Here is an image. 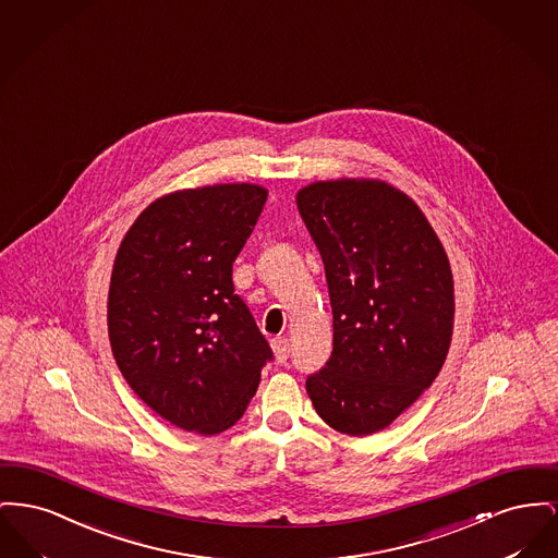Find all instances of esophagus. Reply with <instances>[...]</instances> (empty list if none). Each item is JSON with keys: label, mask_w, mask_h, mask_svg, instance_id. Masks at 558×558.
Segmentation results:
<instances>
[{"label": "esophagus", "mask_w": 558, "mask_h": 558, "mask_svg": "<svg viewBox=\"0 0 558 558\" xmlns=\"http://www.w3.org/2000/svg\"><path fill=\"white\" fill-rule=\"evenodd\" d=\"M270 349L275 352V359H277L279 363H283V361H288V356H290V340H288L286 336H277V338L270 340Z\"/></svg>", "instance_id": "1"}]
</instances>
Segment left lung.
<instances>
[{
	"instance_id": "left-lung-1",
	"label": "left lung",
	"mask_w": 558,
	"mask_h": 558,
	"mask_svg": "<svg viewBox=\"0 0 558 558\" xmlns=\"http://www.w3.org/2000/svg\"><path fill=\"white\" fill-rule=\"evenodd\" d=\"M295 204L333 313V351L306 392L333 430L367 437L439 376L453 333L451 266L424 211L378 178L311 182Z\"/></svg>"
}]
</instances>
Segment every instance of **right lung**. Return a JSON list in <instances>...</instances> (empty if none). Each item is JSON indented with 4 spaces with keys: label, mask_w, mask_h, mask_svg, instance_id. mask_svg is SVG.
<instances>
[{
    "label": "right lung",
    "mask_w": 558,
    "mask_h": 558,
    "mask_svg": "<svg viewBox=\"0 0 558 558\" xmlns=\"http://www.w3.org/2000/svg\"><path fill=\"white\" fill-rule=\"evenodd\" d=\"M266 195L252 182L168 193L119 245L107 304L111 351L130 388L186 433L231 428L272 359L233 288V263Z\"/></svg>",
    "instance_id": "obj_1"
}]
</instances>
